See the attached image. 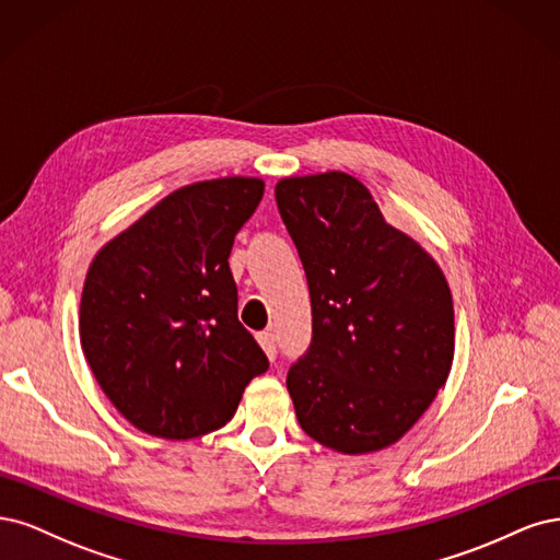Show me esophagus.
Here are the masks:
<instances>
[{
    "mask_svg": "<svg viewBox=\"0 0 560 560\" xmlns=\"http://www.w3.org/2000/svg\"><path fill=\"white\" fill-rule=\"evenodd\" d=\"M258 345L262 347L267 358H275L277 355V337H275V332H269V330L258 332Z\"/></svg>",
    "mask_w": 560,
    "mask_h": 560,
    "instance_id": "1",
    "label": "esophagus"
}]
</instances>
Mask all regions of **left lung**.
Returning <instances> with one entry per match:
<instances>
[{
    "instance_id": "left-lung-1",
    "label": "left lung",
    "mask_w": 560,
    "mask_h": 560,
    "mask_svg": "<svg viewBox=\"0 0 560 560\" xmlns=\"http://www.w3.org/2000/svg\"><path fill=\"white\" fill-rule=\"evenodd\" d=\"M275 195L312 298V347L285 378L298 421L339 454L382 451L423 417L454 363L444 272L351 174L288 176Z\"/></svg>"
}]
</instances>
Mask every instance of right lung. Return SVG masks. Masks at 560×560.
<instances>
[{"label": "right lung", "mask_w": 560, "mask_h": 560, "mask_svg": "<svg viewBox=\"0 0 560 560\" xmlns=\"http://www.w3.org/2000/svg\"><path fill=\"white\" fill-rule=\"evenodd\" d=\"M262 192L254 176L178 188L90 262L81 349L106 398L141 432L192 440L223 428L269 368L237 318L228 265Z\"/></svg>", "instance_id": "add662e5"}]
</instances>
